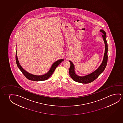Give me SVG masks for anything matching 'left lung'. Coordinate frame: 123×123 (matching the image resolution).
Returning <instances> with one entry per match:
<instances>
[{
  "label": "left lung",
  "instance_id": "8db88e82",
  "mask_svg": "<svg viewBox=\"0 0 123 123\" xmlns=\"http://www.w3.org/2000/svg\"><path fill=\"white\" fill-rule=\"evenodd\" d=\"M101 33H102V37L103 38L105 44V51L104 54V58L103 59L102 64H101L99 68L96 69L95 71L91 73L90 74H88L86 76H80L76 74L74 71V64L73 62L69 61L70 63V67L69 69V74L71 78L75 81L80 83H89L94 81L96 79L99 75L104 71L107 62V42L106 39V34L103 30H100Z\"/></svg>",
  "mask_w": 123,
  "mask_h": 123
}]
</instances>
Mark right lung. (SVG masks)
<instances>
[{"mask_svg":"<svg viewBox=\"0 0 123 123\" xmlns=\"http://www.w3.org/2000/svg\"><path fill=\"white\" fill-rule=\"evenodd\" d=\"M16 64H17L18 67V68L19 69H20V70L21 71V72L22 73L24 76H25L26 78H27L29 80H33V81H43V80H45L48 79L52 75V74L54 73V71H55V68H57L58 66L61 63L64 61L63 59H59V60L56 61L53 64H52V66L50 68V69L49 70V71L45 74L42 75H36L31 74L27 72H26L25 70H24L21 67L20 64H19V62L18 61V59L17 56V51L16 52Z\"/></svg>","mask_w":123,"mask_h":123,"instance_id":"right-lung-1","label":"right lung"}]
</instances>
